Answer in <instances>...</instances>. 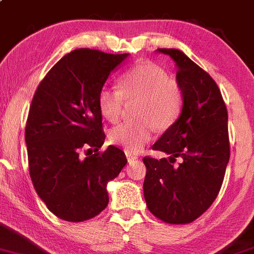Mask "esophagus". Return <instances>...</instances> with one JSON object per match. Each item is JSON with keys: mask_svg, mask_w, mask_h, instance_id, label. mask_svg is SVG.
I'll use <instances>...</instances> for the list:
<instances>
[{"mask_svg": "<svg viewBox=\"0 0 254 254\" xmlns=\"http://www.w3.org/2000/svg\"><path fill=\"white\" fill-rule=\"evenodd\" d=\"M126 156H127L128 162H129V163L132 162V161H134V160L138 159L137 155H133V154H130V152H126Z\"/></svg>", "mask_w": 254, "mask_h": 254, "instance_id": "esophagus-1", "label": "esophagus"}]
</instances>
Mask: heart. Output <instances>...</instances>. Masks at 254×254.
I'll return each instance as SVG.
<instances>
[{
  "label": "heart",
  "instance_id": "1",
  "mask_svg": "<svg viewBox=\"0 0 254 254\" xmlns=\"http://www.w3.org/2000/svg\"><path fill=\"white\" fill-rule=\"evenodd\" d=\"M138 120L117 125L109 133V140L127 152H139L151 140L155 127L163 130L177 121L183 108L181 86L168 78L163 69L143 62L127 70L119 80V91L103 88L98 94V109L105 120L116 122L124 100H134Z\"/></svg>",
  "mask_w": 254,
  "mask_h": 254
}]
</instances>
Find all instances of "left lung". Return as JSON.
I'll use <instances>...</instances> for the list:
<instances>
[{"label":"left lung","mask_w":254,"mask_h":254,"mask_svg":"<svg viewBox=\"0 0 254 254\" xmlns=\"http://www.w3.org/2000/svg\"><path fill=\"white\" fill-rule=\"evenodd\" d=\"M177 66L183 92L181 116L152 149L170 155L145 156L143 189L146 206L168 224L197 219L217 197L230 157L228 111L213 78L182 51L159 48Z\"/></svg>","instance_id":"obj_1"}]
</instances>
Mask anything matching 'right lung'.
<instances>
[{
    "label": "right lung",
    "mask_w": 254,
    "mask_h": 254,
    "mask_svg": "<svg viewBox=\"0 0 254 254\" xmlns=\"http://www.w3.org/2000/svg\"><path fill=\"white\" fill-rule=\"evenodd\" d=\"M127 57L89 48L70 52L32 98L25 127L30 177L41 200L63 220L99 214L109 203L106 185L127 163L116 146L98 151L105 140L98 94ZM83 148L89 149L86 158L79 155Z\"/></svg>",
    "instance_id": "obj_1"
}]
</instances>
